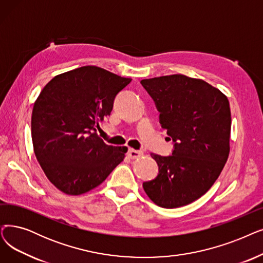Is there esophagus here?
<instances>
[{
	"mask_svg": "<svg viewBox=\"0 0 263 263\" xmlns=\"http://www.w3.org/2000/svg\"><path fill=\"white\" fill-rule=\"evenodd\" d=\"M127 155H128V157H129L130 159H136V158H139V157H142V156H143V152H141V151H135V149H133V148H129V151H128Z\"/></svg>",
	"mask_w": 263,
	"mask_h": 263,
	"instance_id": "1",
	"label": "esophagus"
}]
</instances>
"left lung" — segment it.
Returning <instances> with one entry per match:
<instances>
[{
    "label": "left lung",
    "instance_id": "1",
    "mask_svg": "<svg viewBox=\"0 0 263 263\" xmlns=\"http://www.w3.org/2000/svg\"><path fill=\"white\" fill-rule=\"evenodd\" d=\"M141 84L174 143L171 156L152 154L159 174L143 182V188L158 206H184L210 190L229 157V101L209 83L181 74L143 79Z\"/></svg>",
    "mask_w": 263,
    "mask_h": 263
}]
</instances>
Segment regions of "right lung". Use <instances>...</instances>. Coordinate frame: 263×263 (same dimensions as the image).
Listing matches in <instances>:
<instances>
[{
  "label": "right lung",
  "mask_w": 263,
  "mask_h": 263,
  "mask_svg": "<svg viewBox=\"0 0 263 263\" xmlns=\"http://www.w3.org/2000/svg\"><path fill=\"white\" fill-rule=\"evenodd\" d=\"M131 81L86 65L54 76L41 91L32 110L33 149L45 175L63 193L92 190L123 161L128 148L105 144L96 131Z\"/></svg>",
  "instance_id": "obj_1"
}]
</instances>
